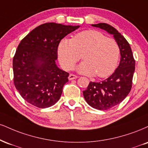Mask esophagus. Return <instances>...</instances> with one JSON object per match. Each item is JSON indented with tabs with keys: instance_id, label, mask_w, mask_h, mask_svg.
<instances>
[{
	"instance_id": "esophagus-1",
	"label": "esophagus",
	"mask_w": 148,
	"mask_h": 148,
	"mask_svg": "<svg viewBox=\"0 0 148 148\" xmlns=\"http://www.w3.org/2000/svg\"><path fill=\"white\" fill-rule=\"evenodd\" d=\"M77 78H78V76L74 75V74H69L68 79H69V81H72V80H73V79H77Z\"/></svg>"
}]
</instances>
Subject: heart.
Returning <instances> with one entry per match:
<instances>
[{"instance_id":"obj_1","label":"heart","mask_w":148,"mask_h":148,"mask_svg":"<svg viewBox=\"0 0 148 148\" xmlns=\"http://www.w3.org/2000/svg\"><path fill=\"white\" fill-rule=\"evenodd\" d=\"M57 52L64 69H72L81 59L82 54L84 60L76 67L78 72L106 78L114 72L120 49L114 39L107 38L97 30H87L78 33L72 39H62Z\"/></svg>"}]
</instances>
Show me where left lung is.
<instances>
[{"label":"left lung","instance_id":"left-lung-1","mask_svg":"<svg viewBox=\"0 0 148 148\" xmlns=\"http://www.w3.org/2000/svg\"><path fill=\"white\" fill-rule=\"evenodd\" d=\"M92 26L113 35L120 49V63L114 72L101 82L91 81L87 90L83 92L88 105L97 110H108L121 103L130 92L135 60L130 44L114 27L106 23L92 24Z\"/></svg>","mask_w":148,"mask_h":148}]
</instances>
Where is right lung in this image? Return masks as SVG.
Returning <instances> with one entry per match:
<instances>
[{"label":"right lung","mask_w":148,"mask_h":148,"mask_svg":"<svg viewBox=\"0 0 148 148\" xmlns=\"http://www.w3.org/2000/svg\"><path fill=\"white\" fill-rule=\"evenodd\" d=\"M79 27L44 23L19 43L13 58L14 82L27 102L46 108L59 100L69 73L56 65L58 45L65 36Z\"/></svg>","instance_id":"add662e5"}]
</instances>
